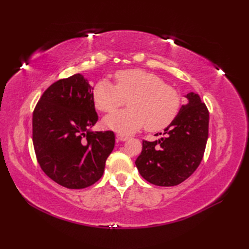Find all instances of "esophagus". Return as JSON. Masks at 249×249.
<instances>
[{
    "instance_id": "34e87169",
    "label": "esophagus",
    "mask_w": 249,
    "mask_h": 249,
    "mask_svg": "<svg viewBox=\"0 0 249 249\" xmlns=\"http://www.w3.org/2000/svg\"><path fill=\"white\" fill-rule=\"evenodd\" d=\"M116 138H118L120 141H126V140L129 139V137L125 136L123 134H118V135H116Z\"/></svg>"
}]
</instances>
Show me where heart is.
I'll return each instance as SVG.
<instances>
[{
	"label": "heart",
	"mask_w": 249,
	"mask_h": 249,
	"mask_svg": "<svg viewBox=\"0 0 249 249\" xmlns=\"http://www.w3.org/2000/svg\"><path fill=\"white\" fill-rule=\"evenodd\" d=\"M115 84L107 79L93 89L95 107L112 113L129 98L128 109L110 114L104 120L106 127L130 134L145 125L147 131H160L170 125L181 107V96L173 87L157 75L133 68L115 72Z\"/></svg>",
	"instance_id": "1"
}]
</instances>
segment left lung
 <instances>
[{
  "mask_svg": "<svg viewBox=\"0 0 249 249\" xmlns=\"http://www.w3.org/2000/svg\"><path fill=\"white\" fill-rule=\"evenodd\" d=\"M186 98L187 104L182 106L162 138L142 141L141 154L135 161L141 177L157 186L181 184L203 158L209 137V110L198 94L188 93Z\"/></svg>",
  "mask_w": 249,
  "mask_h": 249,
  "instance_id": "8db88e82",
  "label": "left lung"
}]
</instances>
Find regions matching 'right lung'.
Returning <instances> with one entry per match:
<instances>
[{"label": "right lung", "instance_id": "obj_1", "mask_svg": "<svg viewBox=\"0 0 249 249\" xmlns=\"http://www.w3.org/2000/svg\"><path fill=\"white\" fill-rule=\"evenodd\" d=\"M92 95L87 79L76 73L52 83L33 112L37 161L52 181L70 189L96 183L114 147L112 130H89L98 120Z\"/></svg>", "mask_w": 249, "mask_h": 249}]
</instances>
